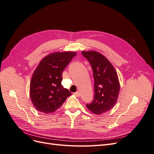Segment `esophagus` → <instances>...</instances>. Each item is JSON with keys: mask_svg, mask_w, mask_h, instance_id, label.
Segmentation results:
<instances>
[{"mask_svg": "<svg viewBox=\"0 0 154 154\" xmlns=\"http://www.w3.org/2000/svg\"><path fill=\"white\" fill-rule=\"evenodd\" d=\"M74 94L76 96H77V97H79V96H80V92L77 91V92H74Z\"/></svg>", "mask_w": 154, "mask_h": 154, "instance_id": "34e87169", "label": "esophagus"}]
</instances>
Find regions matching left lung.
<instances>
[{
	"mask_svg": "<svg viewBox=\"0 0 154 154\" xmlns=\"http://www.w3.org/2000/svg\"><path fill=\"white\" fill-rule=\"evenodd\" d=\"M89 62L94 80V97L92 102L86 106L91 112L102 114L113 108L118 100L119 82L118 74L111 63L97 51H82Z\"/></svg>",
	"mask_w": 154,
	"mask_h": 154,
	"instance_id": "left-lung-1",
	"label": "left lung"
}]
</instances>
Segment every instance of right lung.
<instances>
[{"label": "right lung", "instance_id": "right-lung-1", "mask_svg": "<svg viewBox=\"0 0 154 154\" xmlns=\"http://www.w3.org/2000/svg\"><path fill=\"white\" fill-rule=\"evenodd\" d=\"M75 52L51 53L41 60L31 78L30 97L36 110L45 114L54 112L71 95L62 85V72Z\"/></svg>", "mask_w": 154, "mask_h": 154}]
</instances>
